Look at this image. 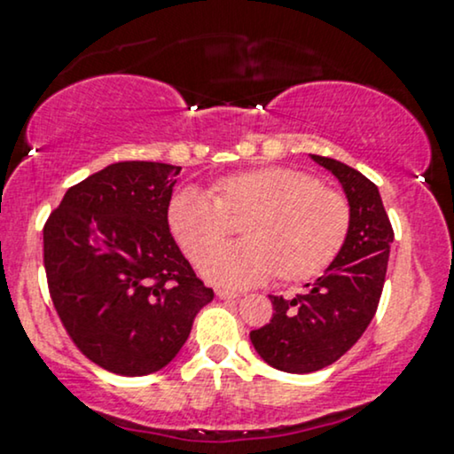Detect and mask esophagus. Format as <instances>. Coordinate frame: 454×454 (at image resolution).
Returning a JSON list of instances; mask_svg holds the SVG:
<instances>
[{"mask_svg": "<svg viewBox=\"0 0 454 454\" xmlns=\"http://www.w3.org/2000/svg\"><path fill=\"white\" fill-rule=\"evenodd\" d=\"M215 294H217V296H220V298H223V300H234V298H239V292H234V289H226V287H217Z\"/></svg>", "mask_w": 454, "mask_h": 454, "instance_id": "34e87169", "label": "esophagus"}]
</instances>
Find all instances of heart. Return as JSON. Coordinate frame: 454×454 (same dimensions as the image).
Instances as JSON below:
<instances>
[{
  "label": "heart",
  "mask_w": 454,
  "mask_h": 454,
  "mask_svg": "<svg viewBox=\"0 0 454 454\" xmlns=\"http://www.w3.org/2000/svg\"><path fill=\"white\" fill-rule=\"evenodd\" d=\"M243 216V242L215 247ZM168 231L203 275L220 286L245 287L277 275L300 283L321 275L347 241L351 207L347 196L292 167H258L213 184L211 194L185 185L167 207Z\"/></svg>",
  "instance_id": "b5f03b06"
}]
</instances>
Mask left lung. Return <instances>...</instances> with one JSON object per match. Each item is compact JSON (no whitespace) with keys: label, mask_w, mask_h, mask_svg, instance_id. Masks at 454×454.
<instances>
[{"label":"left lung","mask_w":454,"mask_h":454,"mask_svg":"<svg viewBox=\"0 0 454 454\" xmlns=\"http://www.w3.org/2000/svg\"><path fill=\"white\" fill-rule=\"evenodd\" d=\"M310 158L340 182L351 207V226L325 275L292 300L270 296L272 319L249 334L260 357L289 374L317 372L362 338L383 294L393 243L379 188L345 162Z\"/></svg>","instance_id":"left-lung-1"}]
</instances>
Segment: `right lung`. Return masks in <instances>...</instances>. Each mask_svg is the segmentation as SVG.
I'll return each mask as SVG.
<instances>
[{
	"label": "right lung",
	"mask_w": 454,
	"mask_h": 454,
	"mask_svg": "<svg viewBox=\"0 0 454 454\" xmlns=\"http://www.w3.org/2000/svg\"><path fill=\"white\" fill-rule=\"evenodd\" d=\"M179 171L145 160L109 165L71 185L43 226V269L61 324L114 374L165 368L213 300L168 231Z\"/></svg>",
	"instance_id": "1"
}]
</instances>
